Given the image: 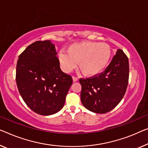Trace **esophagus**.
<instances>
[{"mask_svg": "<svg viewBox=\"0 0 148 148\" xmlns=\"http://www.w3.org/2000/svg\"><path fill=\"white\" fill-rule=\"evenodd\" d=\"M72 79H73V81H74V82H76L77 80H78V77L74 76L73 77H72Z\"/></svg>", "mask_w": 148, "mask_h": 148, "instance_id": "34e87169", "label": "esophagus"}]
</instances>
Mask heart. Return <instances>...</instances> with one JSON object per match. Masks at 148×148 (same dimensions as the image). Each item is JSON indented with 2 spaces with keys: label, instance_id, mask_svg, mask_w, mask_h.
Listing matches in <instances>:
<instances>
[{
  "label": "heart",
  "instance_id": "b5f03b06",
  "mask_svg": "<svg viewBox=\"0 0 148 148\" xmlns=\"http://www.w3.org/2000/svg\"><path fill=\"white\" fill-rule=\"evenodd\" d=\"M111 48L106 43L80 42L68 47L67 53L60 52L58 58L63 70L70 72L78 62V68L86 76L100 74L108 64Z\"/></svg>",
  "mask_w": 148,
  "mask_h": 148
}]
</instances>
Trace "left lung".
Masks as SVG:
<instances>
[{"label": "left lung", "mask_w": 148, "mask_h": 148, "mask_svg": "<svg viewBox=\"0 0 148 148\" xmlns=\"http://www.w3.org/2000/svg\"><path fill=\"white\" fill-rule=\"evenodd\" d=\"M129 80L128 58L118 49L105 70L96 76L79 80L81 102L90 111L105 114L122 100Z\"/></svg>", "instance_id": "obj_1"}]
</instances>
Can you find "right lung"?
<instances>
[{"instance_id": "1", "label": "right lung", "mask_w": 148, "mask_h": 148, "mask_svg": "<svg viewBox=\"0 0 148 148\" xmlns=\"http://www.w3.org/2000/svg\"><path fill=\"white\" fill-rule=\"evenodd\" d=\"M55 46L50 40L36 41L19 55L16 85L26 105L42 116L62 108L72 84L70 75L62 71Z\"/></svg>"}]
</instances>
